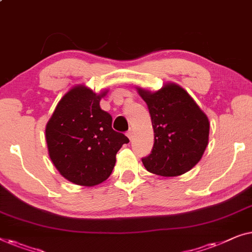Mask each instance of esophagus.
<instances>
[{
  "mask_svg": "<svg viewBox=\"0 0 252 252\" xmlns=\"http://www.w3.org/2000/svg\"><path fill=\"white\" fill-rule=\"evenodd\" d=\"M126 136H127V138H129V139L131 140L132 139V131L131 130H129V131H126Z\"/></svg>",
  "mask_w": 252,
  "mask_h": 252,
  "instance_id": "obj_1",
  "label": "esophagus"
}]
</instances>
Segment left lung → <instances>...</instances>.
<instances>
[{
	"mask_svg": "<svg viewBox=\"0 0 252 252\" xmlns=\"http://www.w3.org/2000/svg\"><path fill=\"white\" fill-rule=\"evenodd\" d=\"M139 94L147 104L154 129L151 154L141 158L145 168L164 177L189 171L208 146V118L176 84H168L153 94L139 90Z\"/></svg>",
	"mask_w": 252,
	"mask_h": 252,
	"instance_id": "1",
	"label": "left lung"
}]
</instances>
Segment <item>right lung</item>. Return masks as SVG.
<instances>
[{
    "instance_id": "1",
    "label": "right lung",
    "mask_w": 252,
    "mask_h": 252,
    "mask_svg": "<svg viewBox=\"0 0 252 252\" xmlns=\"http://www.w3.org/2000/svg\"><path fill=\"white\" fill-rule=\"evenodd\" d=\"M102 94L84 87L69 90L49 120V155L60 175L82 186L98 185L114 169L116 153L127 137L113 130L112 116L100 108Z\"/></svg>"
}]
</instances>
